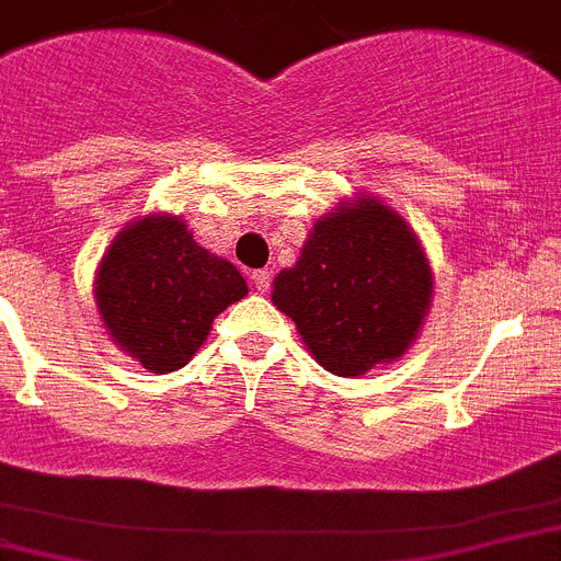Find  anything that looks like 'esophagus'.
Returning a JSON list of instances; mask_svg holds the SVG:
<instances>
[{"label": "esophagus", "instance_id": "34e87169", "mask_svg": "<svg viewBox=\"0 0 561 561\" xmlns=\"http://www.w3.org/2000/svg\"><path fill=\"white\" fill-rule=\"evenodd\" d=\"M253 286H255V291H261V295H264L266 289H270V284H272V275L270 272H264V270H255L253 275Z\"/></svg>", "mask_w": 561, "mask_h": 561}]
</instances>
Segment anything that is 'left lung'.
Instances as JSON below:
<instances>
[{
    "label": "left lung",
    "mask_w": 561,
    "mask_h": 561,
    "mask_svg": "<svg viewBox=\"0 0 561 561\" xmlns=\"http://www.w3.org/2000/svg\"><path fill=\"white\" fill-rule=\"evenodd\" d=\"M434 300V270L417 233L362 192L320 217L272 284V306L295 322L320 367L358 378L417 342Z\"/></svg>",
    "instance_id": "left-lung-1"
}]
</instances>
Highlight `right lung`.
Returning a JSON list of instances; mask_svg holds the SVG:
<instances>
[{
    "label": "right lung",
    "mask_w": 561,
    "mask_h": 561,
    "mask_svg": "<svg viewBox=\"0 0 561 561\" xmlns=\"http://www.w3.org/2000/svg\"><path fill=\"white\" fill-rule=\"evenodd\" d=\"M247 295L230 261L194 241L183 217L156 210L113 236L94 302L113 344L150 373L186 367L225 308Z\"/></svg>",
    "instance_id": "add662e5"
}]
</instances>
